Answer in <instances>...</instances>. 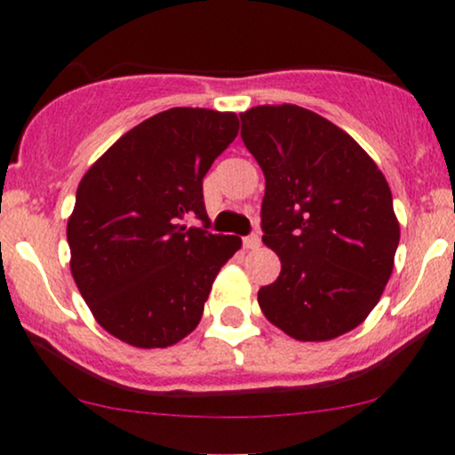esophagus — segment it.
I'll use <instances>...</instances> for the list:
<instances>
[{
  "mask_svg": "<svg viewBox=\"0 0 455 455\" xmlns=\"http://www.w3.org/2000/svg\"><path fill=\"white\" fill-rule=\"evenodd\" d=\"M260 245V237L257 233H250L243 237V248L245 250H257Z\"/></svg>",
  "mask_w": 455,
  "mask_h": 455,
  "instance_id": "1",
  "label": "esophagus"
}]
</instances>
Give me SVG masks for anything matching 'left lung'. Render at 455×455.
Returning a JSON list of instances; mask_svg holds the SVG:
<instances>
[{"label":"left lung","instance_id":"8db88e82","mask_svg":"<svg viewBox=\"0 0 455 455\" xmlns=\"http://www.w3.org/2000/svg\"><path fill=\"white\" fill-rule=\"evenodd\" d=\"M239 119L265 175L263 242L282 263L278 280L260 286V310L295 340L351 331L394 269L400 224L387 180L344 130L307 108L254 107Z\"/></svg>","mask_w":455,"mask_h":455}]
</instances>
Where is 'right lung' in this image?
<instances>
[{
  "mask_svg": "<svg viewBox=\"0 0 455 455\" xmlns=\"http://www.w3.org/2000/svg\"><path fill=\"white\" fill-rule=\"evenodd\" d=\"M235 113L177 107L124 134L87 171L68 220L70 269L96 321L139 348L198 325L218 271L242 248L213 235L203 177L237 137ZM196 217L201 228L183 222Z\"/></svg>",
  "mask_w": 455,
  "mask_h": 455,
  "instance_id": "obj_1",
  "label": "right lung"
}]
</instances>
